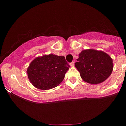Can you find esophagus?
<instances>
[{"label": "esophagus", "mask_w": 126, "mask_h": 126, "mask_svg": "<svg viewBox=\"0 0 126 126\" xmlns=\"http://www.w3.org/2000/svg\"><path fill=\"white\" fill-rule=\"evenodd\" d=\"M74 64H75V62H72V63H70V66L73 67V66H74Z\"/></svg>", "instance_id": "obj_1"}]
</instances>
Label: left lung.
Wrapping results in <instances>:
<instances>
[{
  "label": "left lung",
  "instance_id": "8db88e82",
  "mask_svg": "<svg viewBox=\"0 0 126 126\" xmlns=\"http://www.w3.org/2000/svg\"><path fill=\"white\" fill-rule=\"evenodd\" d=\"M75 67L83 80L91 84L103 82L113 70V61L109 55L101 51L87 49L82 51L77 59Z\"/></svg>",
  "mask_w": 126,
  "mask_h": 126
}]
</instances>
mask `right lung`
<instances>
[{"label":"right lung","instance_id":"obj_1","mask_svg":"<svg viewBox=\"0 0 126 126\" xmlns=\"http://www.w3.org/2000/svg\"><path fill=\"white\" fill-rule=\"evenodd\" d=\"M70 65L63 56L44 55L33 60L27 69L28 77L35 87L47 90L63 81Z\"/></svg>","mask_w":126,"mask_h":126}]
</instances>
